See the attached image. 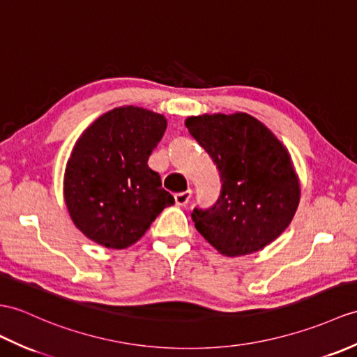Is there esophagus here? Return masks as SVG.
Segmentation results:
<instances>
[{"instance_id": "1", "label": "esophagus", "mask_w": 357, "mask_h": 357, "mask_svg": "<svg viewBox=\"0 0 357 357\" xmlns=\"http://www.w3.org/2000/svg\"><path fill=\"white\" fill-rule=\"evenodd\" d=\"M190 197H192V190H187V192H181L175 195V202L176 205H185L188 204Z\"/></svg>"}]
</instances>
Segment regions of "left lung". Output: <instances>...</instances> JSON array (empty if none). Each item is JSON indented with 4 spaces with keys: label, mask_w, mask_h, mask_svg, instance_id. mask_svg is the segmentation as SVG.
<instances>
[{
    "label": "left lung",
    "mask_w": 357,
    "mask_h": 357,
    "mask_svg": "<svg viewBox=\"0 0 357 357\" xmlns=\"http://www.w3.org/2000/svg\"><path fill=\"white\" fill-rule=\"evenodd\" d=\"M185 126L219 170L222 190L211 208H195V227L228 257L263 250L289 227L300 182L287 149L245 112L188 117Z\"/></svg>",
    "instance_id": "obj_1"
}]
</instances>
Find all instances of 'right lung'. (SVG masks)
Segmentation results:
<instances>
[{
	"mask_svg": "<svg viewBox=\"0 0 357 357\" xmlns=\"http://www.w3.org/2000/svg\"><path fill=\"white\" fill-rule=\"evenodd\" d=\"M165 128L161 114L121 106L98 117L77 139L66 162L63 196L74 225L93 242L124 250L175 204L147 165Z\"/></svg>",
	"mask_w": 357,
	"mask_h": 357,
	"instance_id": "obj_1",
	"label": "right lung"
}]
</instances>
